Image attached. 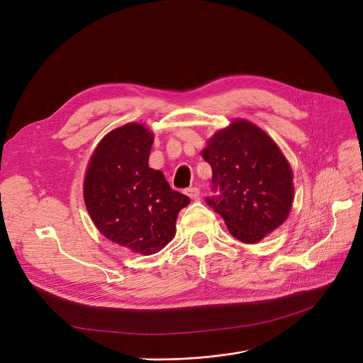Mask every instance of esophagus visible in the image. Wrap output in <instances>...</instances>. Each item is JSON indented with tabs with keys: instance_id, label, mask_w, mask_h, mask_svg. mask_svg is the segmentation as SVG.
I'll return each instance as SVG.
<instances>
[{
	"instance_id": "1",
	"label": "esophagus",
	"mask_w": 363,
	"mask_h": 363,
	"mask_svg": "<svg viewBox=\"0 0 363 363\" xmlns=\"http://www.w3.org/2000/svg\"><path fill=\"white\" fill-rule=\"evenodd\" d=\"M185 194L191 200H197L200 197V189L197 186H191V188L185 189Z\"/></svg>"
}]
</instances>
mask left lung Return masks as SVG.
<instances>
[{
	"instance_id": "8db88e82",
	"label": "left lung",
	"mask_w": 363,
	"mask_h": 363,
	"mask_svg": "<svg viewBox=\"0 0 363 363\" xmlns=\"http://www.w3.org/2000/svg\"><path fill=\"white\" fill-rule=\"evenodd\" d=\"M212 166L219 197L207 199L233 237L256 244L289 218L293 200V170L278 144L257 125L235 119L215 132L201 150Z\"/></svg>"
}]
</instances>
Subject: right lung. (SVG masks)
I'll return each mask as SVG.
<instances>
[{
  "instance_id": "1",
  "label": "right lung",
  "mask_w": 363,
  "mask_h": 363,
  "mask_svg": "<svg viewBox=\"0 0 363 363\" xmlns=\"http://www.w3.org/2000/svg\"><path fill=\"white\" fill-rule=\"evenodd\" d=\"M152 141L155 135L143 123L110 130L95 147L84 179L85 206L97 230L144 256L172 241L178 213L189 204L160 170L148 166Z\"/></svg>"
}]
</instances>
